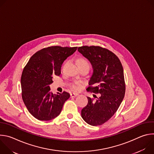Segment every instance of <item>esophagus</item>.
Returning a JSON list of instances; mask_svg holds the SVG:
<instances>
[{"instance_id": "obj_1", "label": "esophagus", "mask_w": 154, "mask_h": 154, "mask_svg": "<svg viewBox=\"0 0 154 154\" xmlns=\"http://www.w3.org/2000/svg\"><path fill=\"white\" fill-rule=\"evenodd\" d=\"M77 95H78V93H71V97H75Z\"/></svg>"}]
</instances>
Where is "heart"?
I'll use <instances>...</instances> for the list:
<instances>
[{
	"mask_svg": "<svg viewBox=\"0 0 154 154\" xmlns=\"http://www.w3.org/2000/svg\"><path fill=\"white\" fill-rule=\"evenodd\" d=\"M77 64L79 65V68L82 67H86L88 68H90V63L86 58H79L77 60ZM71 88L72 89L75 90H79L80 88V84L78 82H73L71 85Z\"/></svg>",
	"mask_w": 154,
	"mask_h": 154,
	"instance_id": "1",
	"label": "heart"
}]
</instances>
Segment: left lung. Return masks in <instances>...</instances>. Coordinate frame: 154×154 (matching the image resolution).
Returning a JSON list of instances; mask_svg holds the SVG:
<instances>
[{
    "instance_id": "left-lung-1",
    "label": "left lung",
    "mask_w": 154,
    "mask_h": 154,
    "mask_svg": "<svg viewBox=\"0 0 154 154\" xmlns=\"http://www.w3.org/2000/svg\"><path fill=\"white\" fill-rule=\"evenodd\" d=\"M78 51L91 63L93 74L87 91L98 94L88 97V103L82 109L83 120L93 126L100 125L118 110L125 95L124 71L119 58L112 51L100 46L79 47Z\"/></svg>"
}]
</instances>
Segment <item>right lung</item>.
<instances>
[{
    "mask_svg": "<svg viewBox=\"0 0 154 154\" xmlns=\"http://www.w3.org/2000/svg\"><path fill=\"white\" fill-rule=\"evenodd\" d=\"M77 47L51 46L33 54L22 73V98L28 111L39 121H50L61 113L70 94L63 91L53 94L49 85L52 76H59L63 61L74 54Z\"/></svg>",
    "mask_w": 154,
    "mask_h": 154,
    "instance_id": "1",
    "label": "right lung"
}]
</instances>
